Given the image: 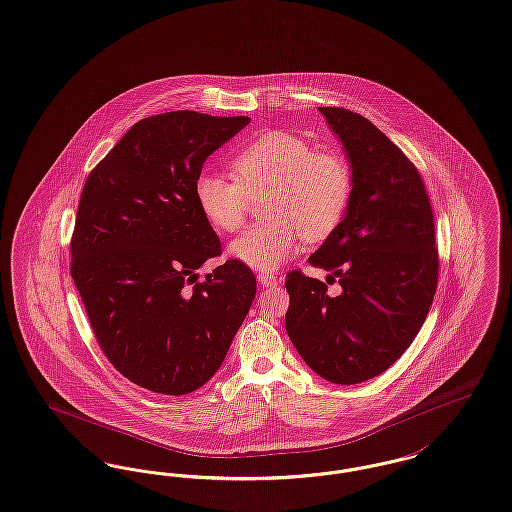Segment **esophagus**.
<instances>
[{
  "instance_id": "obj_1",
  "label": "esophagus",
  "mask_w": 512,
  "mask_h": 512,
  "mask_svg": "<svg viewBox=\"0 0 512 512\" xmlns=\"http://www.w3.org/2000/svg\"><path fill=\"white\" fill-rule=\"evenodd\" d=\"M257 280H259V284H261L263 288H271V286L278 284V278H276L272 272H259V274H257Z\"/></svg>"
}]
</instances>
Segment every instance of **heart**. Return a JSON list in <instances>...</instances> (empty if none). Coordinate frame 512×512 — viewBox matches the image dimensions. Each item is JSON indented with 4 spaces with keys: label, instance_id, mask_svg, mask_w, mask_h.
<instances>
[{
    "label": "heart",
    "instance_id": "heart-1",
    "mask_svg": "<svg viewBox=\"0 0 512 512\" xmlns=\"http://www.w3.org/2000/svg\"><path fill=\"white\" fill-rule=\"evenodd\" d=\"M234 178L203 174L195 183L199 209L214 228L238 232L255 199L267 195V220L230 243V255L255 271H276L301 240L321 241L340 226L352 199V168L336 151L315 149L292 131H267L232 158Z\"/></svg>",
    "mask_w": 512,
    "mask_h": 512
}]
</instances>
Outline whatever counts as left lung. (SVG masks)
Segmentation results:
<instances>
[{
  "mask_svg": "<svg viewBox=\"0 0 512 512\" xmlns=\"http://www.w3.org/2000/svg\"><path fill=\"white\" fill-rule=\"evenodd\" d=\"M352 168V199L340 226L309 257L327 282L292 271L286 331L303 361L336 385L387 371L429 313L439 280L433 211L418 168L360 114L325 106ZM339 280L343 292L326 294Z\"/></svg>",
  "mask_w": 512,
  "mask_h": 512,
  "instance_id": "obj_1",
  "label": "left lung"
}]
</instances>
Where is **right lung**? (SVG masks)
<instances>
[{"label":"right lung","instance_id":"add662e5","mask_svg":"<svg viewBox=\"0 0 512 512\" xmlns=\"http://www.w3.org/2000/svg\"><path fill=\"white\" fill-rule=\"evenodd\" d=\"M191 110L137 121L85 181L71 276L104 356L131 383L180 396L218 371L257 290L199 209L205 160L249 123Z\"/></svg>","mask_w":512,"mask_h":512}]
</instances>
